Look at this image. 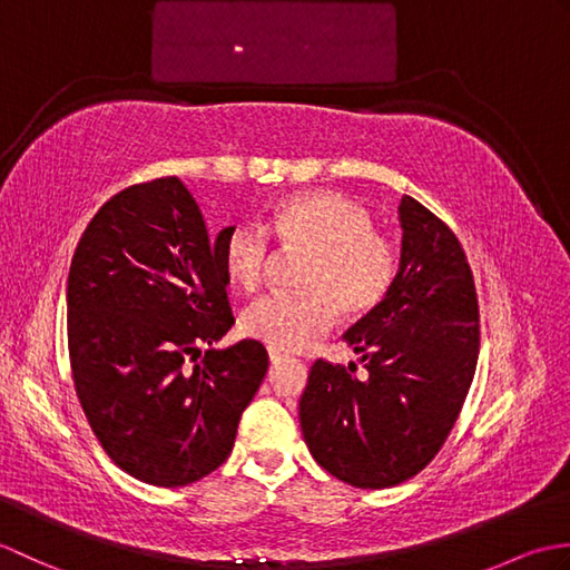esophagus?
<instances>
[{
  "instance_id": "34e87169",
  "label": "esophagus",
  "mask_w": 570,
  "mask_h": 570,
  "mask_svg": "<svg viewBox=\"0 0 570 570\" xmlns=\"http://www.w3.org/2000/svg\"><path fill=\"white\" fill-rule=\"evenodd\" d=\"M269 360H272V365H276V362H282V360H286V355L284 353H278V350H269Z\"/></svg>"
}]
</instances>
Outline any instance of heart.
Wrapping results in <instances>:
<instances>
[{"label":"heart","mask_w":570,"mask_h":570,"mask_svg":"<svg viewBox=\"0 0 570 570\" xmlns=\"http://www.w3.org/2000/svg\"><path fill=\"white\" fill-rule=\"evenodd\" d=\"M269 229L288 249H306L298 294H269L245 311L242 331L274 350H298L337 318L362 316L390 292L399 269L396 247L374 233L372 217L341 193H296L276 205ZM269 262V235L254 223L233 225L223 264L237 286L257 288Z\"/></svg>","instance_id":"obj_1"}]
</instances>
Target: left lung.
<instances>
[{
	"label": "left lung",
	"mask_w": 570,
	"mask_h": 570,
	"mask_svg": "<svg viewBox=\"0 0 570 570\" xmlns=\"http://www.w3.org/2000/svg\"><path fill=\"white\" fill-rule=\"evenodd\" d=\"M399 225L392 288L343 335L367 377L318 360L298 402L316 463L362 490L399 485L431 463L480 353L478 296L460 242L411 196L399 203Z\"/></svg>",
	"instance_id": "obj_1"
}]
</instances>
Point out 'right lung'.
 <instances>
[{
    "label": "right lung",
    "instance_id": "obj_1",
    "mask_svg": "<svg viewBox=\"0 0 570 570\" xmlns=\"http://www.w3.org/2000/svg\"><path fill=\"white\" fill-rule=\"evenodd\" d=\"M229 227L208 235L188 188L156 178L107 200L70 262L68 353L82 411L112 463L156 488L225 463L269 367L257 341L215 347L235 323Z\"/></svg>",
    "mask_w": 570,
    "mask_h": 570
}]
</instances>
